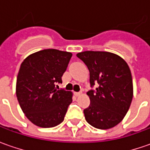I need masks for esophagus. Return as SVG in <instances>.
<instances>
[{
  "label": "esophagus",
  "mask_w": 150,
  "mask_h": 150,
  "mask_svg": "<svg viewBox=\"0 0 150 150\" xmlns=\"http://www.w3.org/2000/svg\"><path fill=\"white\" fill-rule=\"evenodd\" d=\"M74 94H75L76 97H78V96H80L81 94H82V92H75V93H74Z\"/></svg>",
  "instance_id": "obj_1"
}]
</instances>
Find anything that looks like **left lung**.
<instances>
[{
  "label": "left lung",
  "mask_w": 150,
  "mask_h": 150,
  "mask_svg": "<svg viewBox=\"0 0 150 150\" xmlns=\"http://www.w3.org/2000/svg\"><path fill=\"white\" fill-rule=\"evenodd\" d=\"M87 65L90 83L98 87L88 91L90 105L84 109L86 121L99 129L118 124L129 109L133 99V79L129 67L118 55L108 52L85 51L77 54Z\"/></svg>",
  "instance_id": "left-lung-1"
}]
</instances>
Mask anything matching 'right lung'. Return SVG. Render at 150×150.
Listing matches in <instances>:
<instances>
[{
    "label": "right lung",
    "instance_id": "1",
    "mask_svg": "<svg viewBox=\"0 0 150 150\" xmlns=\"http://www.w3.org/2000/svg\"><path fill=\"white\" fill-rule=\"evenodd\" d=\"M72 54L44 49L29 55L21 62L16 93L21 108L32 124L41 128L60 124L72 102V93L58 89ZM57 88H55V86Z\"/></svg>",
    "mask_w": 150,
    "mask_h": 150
}]
</instances>
